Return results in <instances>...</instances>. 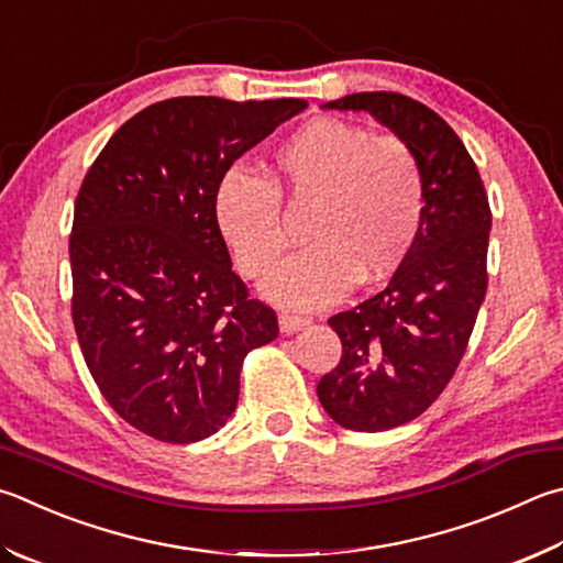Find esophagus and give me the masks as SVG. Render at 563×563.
<instances>
[{"instance_id": "esophagus-1", "label": "esophagus", "mask_w": 563, "mask_h": 563, "mask_svg": "<svg viewBox=\"0 0 563 563\" xmlns=\"http://www.w3.org/2000/svg\"><path fill=\"white\" fill-rule=\"evenodd\" d=\"M278 322H280V332H285V334H292V332L302 330L305 324H310V317H305V314H295V312H280Z\"/></svg>"}]
</instances>
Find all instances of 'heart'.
Wrapping results in <instances>:
<instances>
[{
    "label": "heart",
    "instance_id": "heart-1",
    "mask_svg": "<svg viewBox=\"0 0 563 563\" xmlns=\"http://www.w3.org/2000/svg\"><path fill=\"white\" fill-rule=\"evenodd\" d=\"M312 209V246L265 283L271 300L320 308L354 283L388 278L426 217V172L411 142L334 118L305 122L275 150L271 181L233 169L217 191V221L243 275L263 278L288 249L283 201Z\"/></svg>",
    "mask_w": 563,
    "mask_h": 563
}]
</instances>
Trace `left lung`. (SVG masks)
<instances>
[{"mask_svg":"<svg viewBox=\"0 0 563 563\" xmlns=\"http://www.w3.org/2000/svg\"><path fill=\"white\" fill-rule=\"evenodd\" d=\"M324 108L366 110L411 142L426 172L411 253L382 292L327 320L342 360L317 384L320 404L350 431L376 433L413 421L453 379L487 292L493 211L477 165L435 110L391 90Z\"/></svg>","mask_w":563,"mask_h":563,"instance_id":"obj_1","label":"left lung"}]
</instances>
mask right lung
<instances>
[{"label": "right lung", "instance_id": "add662e5", "mask_svg": "<svg viewBox=\"0 0 563 563\" xmlns=\"http://www.w3.org/2000/svg\"><path fill=\"white\" fill-rule=\"evenodd\" d=\"M308 103L181 96L132 115L80 184L68 253L70 314L100 394L162 443L229 421L246 354L278 336L217 221L233 162Z\"/></svg>", "mask_w": 563, "mask_h": 563}]
</instances>
